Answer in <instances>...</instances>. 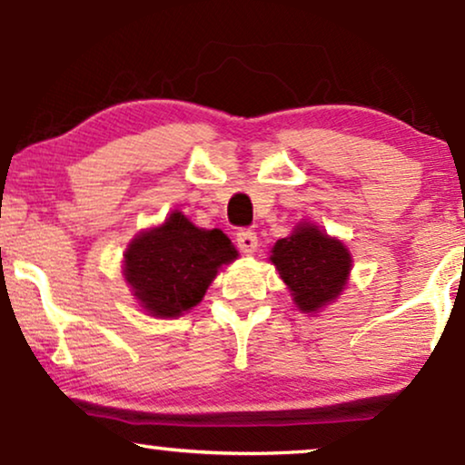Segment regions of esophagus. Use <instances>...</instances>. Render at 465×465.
<instances>
[{"label": "esophagus", "mask_w": 465, "mask_h": 465, "mask_svg": "<svg viewBox=\"0 0 465 465\" xmlns=\"http://www.w3.org/2000/svg\"><path fill=\"white\" fill-rule=\"evenodd\" d=\"M236 244L242 252H255L257 249V236L251 229H240L236 233Z\"/></svg>", "instance_id": "34e87169"}]
</instances>
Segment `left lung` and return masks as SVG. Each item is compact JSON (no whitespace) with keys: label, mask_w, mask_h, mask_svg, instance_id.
I'll return each instance as SVG.
<instances>
[{"label":"left lung","mask_w":465,"mask_h":465,"mask_svg":"<svg viewBox=\"0 0 465 465\" xmlns=\"http://www.w3.org/2000/svg\"><path fill=\"white\" fill-rule=\"evenodd\" d=\"M270 262L293 295L302 312H319L342 293L351 274V252L312 223H300L293 233L278 240Z\"/></svg>","instance_id":"obj_1"}]
</instances>
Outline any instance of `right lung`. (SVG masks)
Here are the masks:
<instances>
[{
    "instance_id": "1",
    "label": "right lung",
    "mask_w": 465,
    "mask_h": 465,
    "mask_svg": "<svg viewBox=\"0 0 465 465\" xmlns=\"http://www.w3.org/2000/svg\"><path fill=\"white\" fill-rule=\"evenodd\" d=\"M236 257L221 229L195 227L176 210L132 240L123 274L148 314L172 319L200 304L216 272Z\"/></svg>"
}]
</instances>
